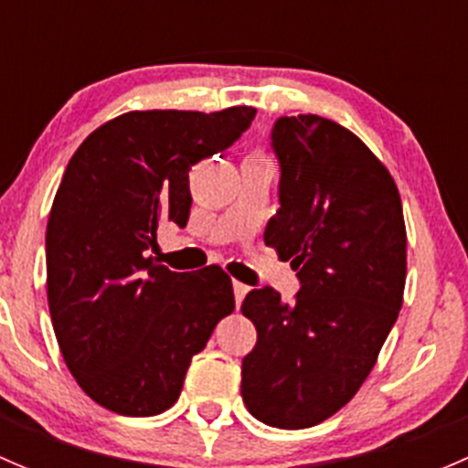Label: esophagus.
Here are the masks:
<instances>
[{"label": "esophagus", "instance_id": "1", "mask_svg": "<svg viewBox=\"0 0 468 468\" xmlns=\"http://www.w3.org/2000/svg\"><path fill=\"white\" fill-rule=\"evenodd\" d=\"M247 292H249V287L244 285V282H238V281H233V294H235V303H242V299L244 296H247Z\"/></svg>", "mask_w": 468, "mask_h": 468}]
</instances>
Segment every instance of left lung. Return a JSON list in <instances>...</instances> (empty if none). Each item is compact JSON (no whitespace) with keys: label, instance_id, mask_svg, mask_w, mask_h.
<instances>
[{"label":"left lung","instance_id":"obj_1","mask_svg":"<svg viewBox=\"0 0 468 468\" xmlns=\"http://www.w3.org/2000/svg\"><path fill=\"white\" fill-rule=\"evenodd\" d=\"M271 151L281 207L264 244L292 261L285 303L258 287L242 303L258 342L242 360V399L262 423L301 431L333 417L374 369L405 287L399 190L369 146L319 115L278 117Z\"/></svg>","mask_w":468,"mask_h":468}]
</instances>
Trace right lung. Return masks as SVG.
<instances>
[{"label":"right lung","instance_id":"obj_1","mask_svg":"<svg viewBox=\"0 0 468 468\" xmlns=\"http://www.w3.org/2000/svg\"><path fill=\"white\" fill-rule=\"evenodd\" d=\"M256 108L135 111L90 133L68 163L47 221V299L65 365L92 400L154 417L181 396L192 357L233 313L217 264H155L158 230L190 217L192 165L229 149Z\"/></svg>","mask_w":468,"mask_h":468}]
</instances>
